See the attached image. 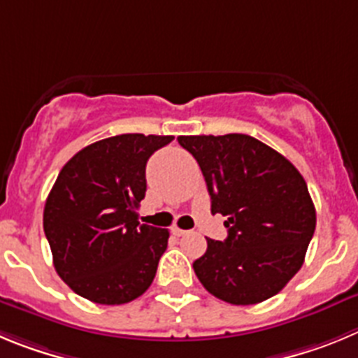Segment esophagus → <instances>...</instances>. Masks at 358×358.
Listing matches in <instances>:
<instances>
[{
	"mask_svg": "<svg viewBox=\"0 0 358 358\" xmlns=\"http://www.w3.org/2000/svg\"><path fill=\"white\" fill-rule=\"evenodd\" d=\"M173 234H175L176 237H183V235H187V234H189V230H182V228L175 227V228H173Z\"/></svg>",
	"mask_w": 358,
	"mask_h": 358,
	"instance_id": "1",
	"label": "esophagus"
}]
</instances>
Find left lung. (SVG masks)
<instances>
[{
  "instance_id": "left-lung-1",
  "label": "left lung",
  "mask_w": 358,
  "mask_h": 358,
  "mask_svg": "<svg viewBox=\"0 0 358 358\" xmlns=\"http://www.w3.org/2000/svg\"><path fill=\"white\" fill-rule=\"evenodd\" d=\"M178 143L201 167L212 214L228 215L227 239H207L192 264L203 287L231 305L278 294L303 266L315 230L303 176L250 135H180Z\"/></svg>"
}]
</instances>
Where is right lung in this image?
I'll return each mask as SVG.
<instances>
[{
    "mask_svg": "<svg viewBox=\"0 0 358 358\" xmlns=\"http://www.w3.org/2000/svg\"><path fill=\"white\" fill-rule=\"evenodd\" d=\"M173 135L123 134L89 144L59 173L44 205L55 271L99 305L139 298L167 248L166 228L141 224L146 162Z\"/></svg>",
    "mask_w": 358,
    "mask_h": 358,
    "instance_id": "1",
    "label": "right lung"
}]
</instances>
